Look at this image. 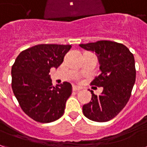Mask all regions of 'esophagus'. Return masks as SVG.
<instances>
[{"instance_id": "obj_1", "label": "esophagus", "mask_w": 147, "mask_h": 147, "mask_svg": "<svg viewBox=\"0 0 147 147\" xmlns=\"http://www.w3.org/2000/svg\"><path fill=\"white\" fill-rule=\"evenodd\" d=\"M72 90H73V91H76V92H77V91H80V90H81V88H80V86H72Z\"/></svg>"}]
</instances>
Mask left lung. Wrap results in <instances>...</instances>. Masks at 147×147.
Here are the masks:
<instances>
[{
    "label": "left lung",
    "instance_id": "8db88e82",
    "mask_svg": "<svg viewBox=\"0 0 147 147\" xmlns=\"http://www.w3.org/2000/svg\"><path fill=\"white\" fill-rule=\"evenodd\" d=\"M80 46L97 55L101 74L91 85L103 87L98 96L91 90V102L83 105V113L93 121L106 122L124 108L131 97L136 76L134 56L124 45L111 41L80 44Z\"/></svg>",
    "mask_w": 147,
    "mask_h": 147
}]
</instances>
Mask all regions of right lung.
I'll return each mask as SVG.
<instances>
[{
	"instance_id": "1",
	"label": "right lung",
	"mask_w": 147,
	"mask_h": 147,
	"mask_svg": "<svg viewBox=\"0 0 147 147\" xmlns=\"http://www.w3.org/2000/svg\"><path fill=\"white\" fill-rule=\"evenodd\" d=\"M71 45L42 44L21 52L11 67V88L21 109L40 123H50L64 114L72 92L70 83L53 86L51 67L57 68Z\"/></svg>"
}]
</instances>
